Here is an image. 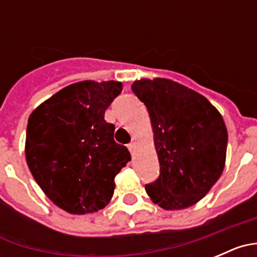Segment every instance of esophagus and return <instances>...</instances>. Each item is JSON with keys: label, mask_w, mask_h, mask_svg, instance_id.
I'll return each mask as SVG.
<instances>
[{"label": "esophagus", "mask_w": 257, "mask_h": 257, "mask_svg": "<svg viewBox=\"0 0 257 257\" xmlns=\"http://www.w3.org/2000/svg\"><path fill=\"white\" fill-rule=\"evenodd\" d=\"M127 148H128V151H130L131 153H134V152H135V149H136V143L135 142H131L130 144L127 145Z\"/></svg>", "instance_id": "esophagus-1"}]
</instances>
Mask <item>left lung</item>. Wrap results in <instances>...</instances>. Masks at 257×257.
I'll return each mask as SVG.
<instances>
[{
    "mask_svg": "<svg viewBox=\"0 0 257 257\" xmlns=\"http://www.w3.org/2000/svg\"><path fill=\"white\" fill-rule=\"evenodd\" d=\"M151 118L161 175L145 185L153 203L183 210L201 201L221 176L228 131L203 95L169 78H142L131 86Z\"/></svg>",
    "mask_w": 257,
    "mask_h": 257,
    "instance_id": "obj_1",
    "label": "left lung"
}]
</instances>
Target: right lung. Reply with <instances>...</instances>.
I'll use <instances>...</instances> for the list:
<instances>
[{
  "label": "right lung",
  "instance_id": "1",
  "mask_svg": "<svg viewBox=\"0 0 257 257\" xmlns=\"http://www.w3.org/2000/svg\"><path fill=\"white\" fill-rule=\"evenodd\" d=\"M118 81H79L52 95L31 113L26 160L44 193L61 210L85 215L101 210L114 193V178L131 160L114 142L104 113Z\"/></svg>",
  "mask_w": 257,
  "mask_h": 257
}]
</instances>
